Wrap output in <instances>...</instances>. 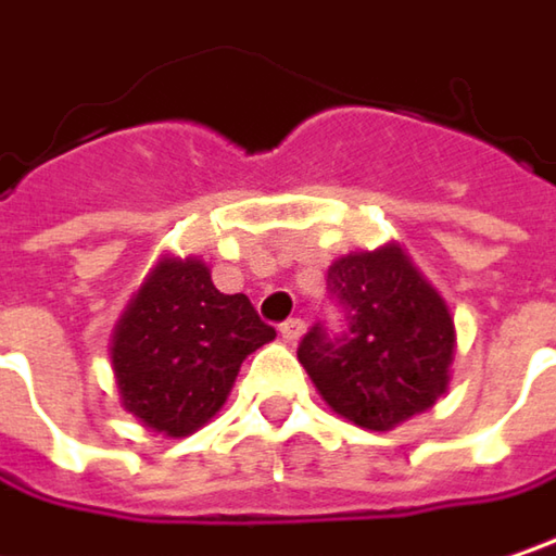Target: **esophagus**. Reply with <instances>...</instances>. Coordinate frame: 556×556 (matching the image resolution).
<instances>
[{
	"label": "esophagus",
	"instance_id": "esophagus-1",
	"mask_svg": "<svg viewBox=\"0 0 556 556\" xmlns=\"http://www.w3.org/2000/svg\"><path fill=\"white\" fill-rule=\"evenodd\" d=\"M302 333H305V320H302V317H289V320L279 324V337H282L286 343H295Z\"/></svg>",
	"mask_w": 556,
	"mask_h": 556
}]
</instances>
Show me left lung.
<instances>
[{
    "mask_svg": "<svg viewBox=\"0 0 556 556\" xmlns=\"http://www.w3.org/2000/svg\"><path fill=\"white\" fill-rule=\"evenodd\" d=\"M340 330L317 320L299 362L327 406L368 431H390L434 406L453 362V317L396 245L340 257L327 274Z\"/></svg>",
    "mask_w": 556,
    "mask_h": 556,
    "instance_id": "1",
    "label": "left lung"
}]
</instances>
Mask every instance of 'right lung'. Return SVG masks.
<instances>
[{
  "mask_svg": "<svg viewBox=\"0 0 556 556\" xmlns=\"http://www.w3.org/2000/svg\"><path fill=\"white\" fill-rule=\"evenodd\" d=\"M274 337L248 295H223L201 261H163L115 327L122 406L185 438L216 415L242 362Z\"/></svg>",
  "mask_w": 556,
  "mask_h": 556,
  "instance_id": "right-lung-1",
  "label": "right lung"
}]
</instances>
